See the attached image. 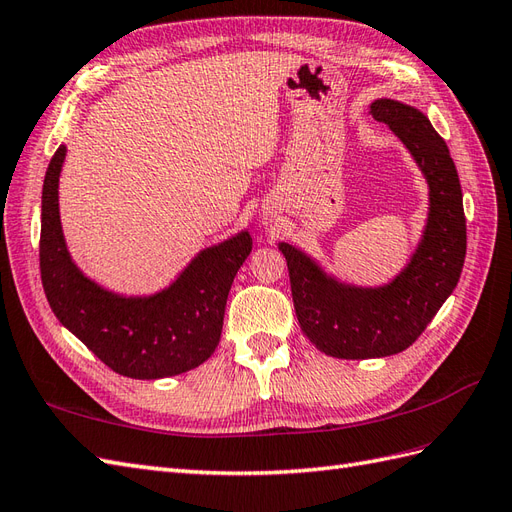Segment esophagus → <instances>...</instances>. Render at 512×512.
<instances>
[{"label":"esophagus","mask_w":512,"mask_h":512,"mask_svg":"<svg viewBox=\"0 0 512 512\" xmlns=\"http://www.w3.org/2000/svg\"><path fill=\"white\" fill-rule=\"evenodd\" d=\"M264 220H266V222H268V218H264Z\"/></svg>","instance_id":"esophagus-1"}]
</instances>
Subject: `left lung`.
<instances>
[{
  "instance_id": "obj_1",
  "label": "left lung",
  "mask_w": 512,
  "mask_h": 512,
  "mask_svg": "<svg viewBox=\"0 0 512 512\" xmlns=\"http://www.w3.org/2000/svg\"><path fill=\"white\" fill-rule=\"evenodd\" d=\"M370 114L396 134L428 181V220L411 261L381 287H359L326 274L316 259L281 242L300 329L324 355L389 357L409 348L461 279L467 251L463 192L448 144L428 116L406 103L376 99Z\"/></svg>"
}]
</instances>
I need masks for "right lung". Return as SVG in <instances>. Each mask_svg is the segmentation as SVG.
Instances as JSON below:
<instances>
[{"instance_id":"add662e5","label":"right lung","mask_w":512,"mask_h":512,"mask_svg":"<svg viewBox=\"0 0 512 512\" xmlns=\"http://www.w3.org/2000/svg\"><path fill=\"white\" fill-rule=\"evenodd\" d=\"M67 147L49 162L41 205V279L51 311L116 374L140 381L177 376L214 355L233 277L251 255L240 231L209 246L179 277L151 296H121L75 266L64 242L58 181Z\"/></svg>"}]
</instances>
